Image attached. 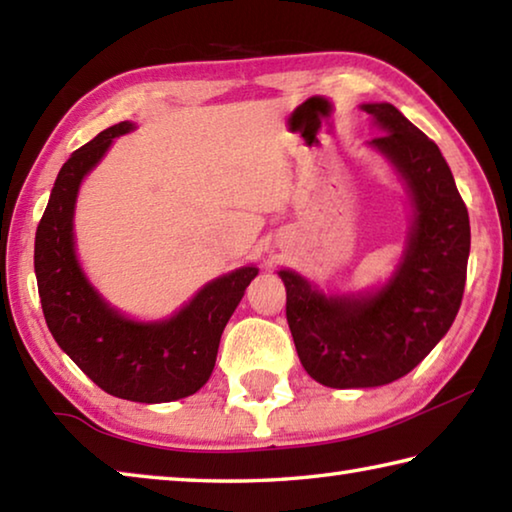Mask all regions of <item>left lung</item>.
<instances>
[{
	"label": "left lung",
	"instance_id": "8db88e82",
	"mask_svg": "<svg viewBox=\"0 0 512 512\" xmlns=\"http://www.w3.org/2000/svg\"><path fill=\"white\" fill-rule=\"evenodd\" d=\"M381 135L370 140L404 180L413 225L402 262L372 293L325 296L280 271L300 363L329 388L384 386L411 372L458 314L470 257V216L443 153L391 103H363Z\"/></svg>",
	"mask_w": 512,
	"mask_h": 512
}]
</instances>
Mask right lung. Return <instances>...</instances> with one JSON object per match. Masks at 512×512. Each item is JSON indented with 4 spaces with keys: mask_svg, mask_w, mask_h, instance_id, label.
<instances>
[{
    "mask_svg": "<svg viewBox=\"0 0 512 512\" xmlns=\"http://www.w3.org/2000/svg\"><path fill=\"white\" fill-rule=\"evenodd\" d=\"M133 128L131 121H119L63 164L38 225L33 264L42 314L60 350L106 393L160 404L194 395L210 379L223 327L257 268L241 266L216 277L178 314L155 323L126 318L101 298L76 259V194L112 140Z\"/></svg>",
    "mask_w": 512,
    "mask_h": 512,
    "instance_id": "right-lung-1",
    "label": "right lung"
}]
</instances>
